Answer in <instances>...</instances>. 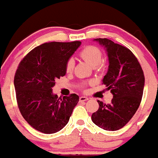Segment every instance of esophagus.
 Returning a JSON list of instances; mask_svg holds the SVG:
<instances>
[{
    "mask_svg": "<svg viewBox=\"0 0 158 158\" xmlns=\"http://www.w3.org/2000/svg\"><path fill=\"white\" fill-rule=\"evenodd\" d=\"M89 100L87 97H84V96H82V97H79V101H86Z\"/></svg>",
    "mask_w": 158,
    "mask_h": 158,
    "instance_id": "esophagus-1",
    "label": "esophagus"
}]
</instances>
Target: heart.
<instances>
[{"mask_svg":"<svg viewBox=\"0 0 158 158\" xmlns=\"http://www.w3.org/2000/svg\"><path fill=\"white\" fill-rule=\"evenodd\" d=\"M79 57L88 64L95 69H101L103 68L102 60L103 54L99 48L94 46H87L84 48L79 53ZM74 68V61L72 59H69L66 62L65 69L67 72H71Z\"/></svg>","mask_w":158,"mask_h":158,"instance_id":"obj_1","label":"heart"}]
</instances>
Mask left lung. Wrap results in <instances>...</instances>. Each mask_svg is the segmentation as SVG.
<instances>
[{
    "label": "left lung",
    "mask_w": 158,
    "mask_h": 158,
    "mask_svg": "<svg viewBox=\"0 0 158 158\" xmlns=\"http://www.w3.org/2000/svg\"><path fill=\"white\" fill-rule=\"evenodd\" d=\"M104 47L108 57V70L102 79L113 95L111 103L98 101L99 109L92 114L93 122L101 129L115 131L129 122L140 104L143 93V72L132 51L107 38L94 39Z\"/></svg>",
    "instance_id": "obj_1"
}]
</instances>
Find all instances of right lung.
<instances>
[{
	"label": "right lung",
	"instance_id": "right-lung-1",
	"mask_svg": "<svg viewBox=\"0 0 158 158\" xmlns=\"http://www.w3.org/2000/svg\"><path fill=\"white\" fill-rule=\"evenodd\" d=\"M80 45V41L46 43L19 63L14 79L18 106L25 120L43 133L62 129L79 102L75 94L58 98L52 87L55 79L65 76L66 62Z\"/></svg>",
	"mask_w": 158,
	"mask_h": 158
}]
</instances>
